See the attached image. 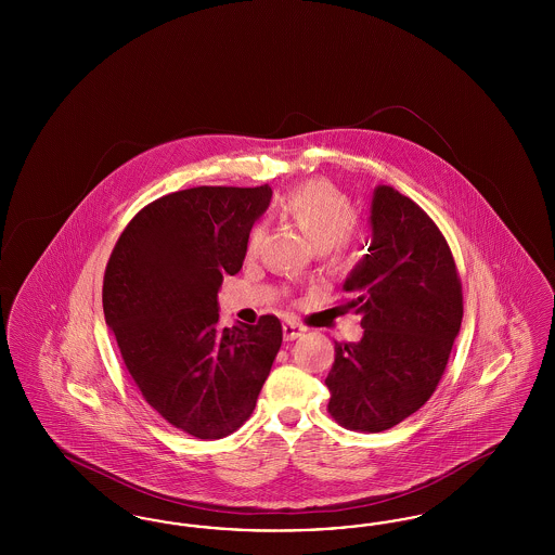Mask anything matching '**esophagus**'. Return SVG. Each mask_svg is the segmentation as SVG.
I'll return each mask as SVG.
<instances>
[{
	"label": "esophagus",
	"instance_id": "obj_1",
	"mask_svg": "<svg viewBox=\"0 0 555 555\" xmlns=\"http://www.w3.org/2000/svg\"><path fill=\"white\" fill-rule=\"evenodd\" d=\"M306 333V328L304 326H299L297 322H285L283 324V337H285V341H295L297 337H301Z\"/></svg>",
	"mask_w": 555,
	"mask_h": 555
}]
</instances>
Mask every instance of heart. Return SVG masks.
Returning <instances> with one entry per match:
<instances>
[{
	"mask_svg": "<svg viewBox=\"0 0 555 555\" xmlns=\"http://www.w3.org/2000/svg\"><path fill=\"white\" fill-rule=\"evenodd\" d=\"M281 210L301 229L317 249L337 247V258L345 260L349 233L356 227V210L339 189L324 181H312L291 189L281 202ZM264 237L262 227H254L247 238V254L256 256Z\"/></svg>",
	"mask_w": 555,
	"mask_h": 555,
	"instance_id": "1",
	"label": "heart"
}]
</instances>
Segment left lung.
<instances>
[{
    "label": "left lung",
    "mask_w": 555,
    "mask_h": 555,
    "mask_svg": "<svg viewBox=\"0 0 555 555\" xmlns=\"http://www.w3.org/2000/svg\"><path fill=\"white\" fill-rule=\"evenodd\" d=\"M369 254L345 279V304L362 318L358 344L335 345L326 376L337 423L380 433L437 389L462 324V283L448 241L428 214L393 186L370 204Z\"/></svg>",
    "instance_id": "obj_1"
}]
</instances>
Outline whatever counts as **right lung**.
Wrapping results in <instances>:
<instances>
[{"instance_id":"right-lung-1","label":"right lung","mask_w":555,"mask_h":555,"mask_svg":"<svg viewBox=\"0 0 555 555\" xmlns=\"http://www.w3.org/2000/svg\"><path fill=\"white\" fill-rule=\"evenodd\" d=\"M268 185L193 186L139 211L109 256L104 314L143 399L197 439L245 423L283 344L276 317L218 326V289L237 274Z\"/></svg>"}]
</instances>
